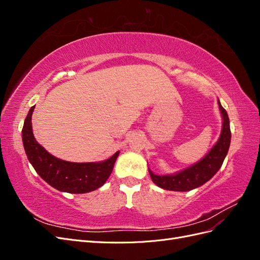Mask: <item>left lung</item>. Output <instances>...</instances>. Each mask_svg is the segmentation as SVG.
Wrapping results in <instances>:
<instances>
[{"label": "left lung", "instance_id": "left-lung-1", "mask_svg": "<svg viewBox=\"0 0 260 260\" xmlns=\"http://www.w3.org/2000/svg\"><path fill=\"white\" fill-rule=\"evenodd\" d=\"M220 112L222 114V131L216 145L211 151L198 164L192 167L171 176H156L148 169L149 175L155 184L165 190L185 192L203 185L209 179L216 175V172L222 166L224 157L229 151L231 141V130L229 117L225 109L219 103Z\"/></svg>", "mask_w": 260, "mask_h": 260}]
</instances>
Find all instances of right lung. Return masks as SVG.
<instances>
[{"instance_id": "right-lung-1", "label": "right lung", "mask_w": 260, "mask_h": 260, "mask_svg": "<svg viewBox=\"0 0 260 260\" xmlns=\"http://www.w3.org/2000/svg\"><path fill=\"white\" fill-rule=\"evenodd\" d=\"M30 108L22 127V142L29 161L45 182L61 192L88 193L103 185L111 176L119 152L102 162H69L56 158L39 144L32 133Z\"/></svg>"}]
</instances>
